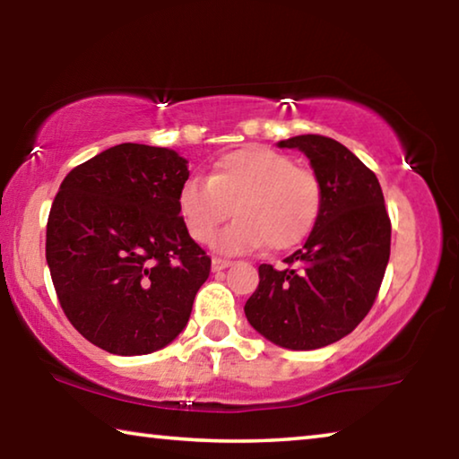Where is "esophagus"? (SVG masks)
I'll return each mask as SVG.
<instances>
[{
    "mask_svg": "<svg viewBox=\"0 0 459 459\" xmlns=\"http://www.w3.org/2000/svg\"><path fill=\"white\" fill-rule=\"evenodd\" d=\"M230 265H232V261H229V259H221V257L212 259V271H222Z\"/></svg>",
    "mask_w": 459,
    "mask_h": 459,
    "instance_id": "1",
    "label": "esophagus"
}]
</instances>
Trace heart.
Returning <instances> with one entry per match:
<instances>
[{"mask_svg": "<svg viewBox=\"0 0 459 459\" xmlns=\"http://www.w3.org/2000/svg\"><path fill=\"white\" fill-rule=\"evenodd\" d=\"M190 237L206 245L237 208L238 219L216 237L229 255L269 245L285 251L312 235L322 214L324 190L314 169L295 166L290 155L245 147L216 161L211 178H190L178 196Z\"/></svg>", "mask_w": 459, "mask_h": 459, "instance_id": "1", "label": "heart"}]
</instances>
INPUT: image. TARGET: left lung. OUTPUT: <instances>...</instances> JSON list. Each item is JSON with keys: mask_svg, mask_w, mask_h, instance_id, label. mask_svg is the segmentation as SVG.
<instances>
[{"mask_svg": "<svg viewBox=\"0 0 459 459\" xmlns=\"http://www.w3.org/2000/svg\"><path fill=\"white\" fill-rule=\"evenodd\" d=\"M279 147L309 158L322 182V214L290 267H259L245 304L255 330L290 351H316L351 333L375 304L391 255V219L372 169L324 135H298Z\"/></svg>", "mask_w": 459, "mask_h": 459, "instance_id": "8db88e82", "label": "left lung"}]
</instances>
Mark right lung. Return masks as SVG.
<instances>
[{
  "label": "right lung",
  "mask_w": 459,
  "mask_h": 459,
  "mask_svg": "<svg viewBox=\"0 0 459 459\" xmlns=\"http://www.w3.org/2000/svg\"><path fill=\"white\" fill-rule=\"evenodd\" d=\"M186 164L168 147L121 143L71 169L52 202L46 261L60 307L107 352L168 346L211 275L178 204Z\"/></svg>",
  "instance_id": "obj_1"
}]
</instances>
